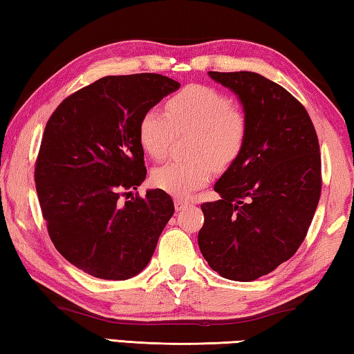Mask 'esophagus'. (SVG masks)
I'll return each instance as SVG.
<instances>
[{"instance_id": "34e87169", "label": "esophagus", "mask_w": 354, "mask_h": 354, "mask_svg": "<svg viewBox=\"0 0 354 354\" xmlns=\"http://www.w3.org/2000/svg\"><path fill=\"white\" fill-rule=\"evenodd\" d=\"M190 205L189 201H185V200H181V198H176L175 200V209L176 211H181V209H185Z\"/></svg>"}]
</instances>
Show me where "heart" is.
Wrapping results in <instances>:
<instances>
[{
    "label": "heart",
    "mask_w": 354,
    "mask_h": 354,
    "mask_svg": "<svg viewBox=\"0 0 354 354\" xmlns=\"http://www.w3.org/2000/svg\"><path fill=\"white\" fill-rule=\"evenodd\" d=\"M247 117L225 93L192 84L167 101V112L148 109L139 123V142L149 158L162 159L176 134L195 133L194 160H171L151 171L154 187L187 196L206 185L215 169H226L241 154L247 139Z\"/></svg>",
    "instance_id": "heart-1"
}]
</instances>
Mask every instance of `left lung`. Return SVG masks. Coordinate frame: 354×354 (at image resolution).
I'll list each match as a JSON object with an SVG mask.
<instances>
[{
  "mask_svg": "<svg viewBox=\"0 0 354 354\" xmlns=\"http://www.w3.org/2000/svg\"><path fill=\"white\" fill-rule=\"evenodd\" d=\"M234 92L247 117V139L203 203L198 247L209 267L232 281H254L297 253L322 192L319 139L292 95L253 71H209Z\"/></svg>",
  "mask_w": 354,
  "mask_h": 354,
  "instance_id": "obj_1",
  "label": "left lung"
}]
</instances>
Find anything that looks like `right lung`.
<instances>
[{
    "label": "right lung",
    "instance_id": "right-lung-1",
    "mask_svg": "<svg viewBox=\"0 0 354 354\" xmlns=\"http://www.w3.org/2000/svg\"><path fill=\"white\" fill-rule=\"evenodd\" d=\"M179 87L158 73L104 76L48 120L34 173L41 215L59 253L95 278L139 274L175 212L160 189L124 203L120 195L147 178L142 115Z\"/></svg>",
    "mask_w": 354,
    "mask_h": 354
}]
</instances>
